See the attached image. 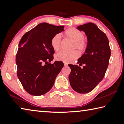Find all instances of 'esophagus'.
<instances>
[{"mask_svg": "<svg viewBox=\"0 0 124 124\" xmlns=\"http://www.w3.org/2000/svg\"><path fill=\"white\" fill-rule=\"evenodd\" d=\"M67 65H68V64H67V63L64 62V66H67Z\"/></svg>", "mask_w": 124, "mask_h": 124, "instance_id": "esophagus-1", "label": "esophagus"}]
</instances>
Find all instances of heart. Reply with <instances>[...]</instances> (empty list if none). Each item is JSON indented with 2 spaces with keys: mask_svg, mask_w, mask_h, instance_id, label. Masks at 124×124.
<instances>
[{
  "mask_svg": "<svg viewBox=\"0 0 124 124\" xmlns=\"http://www.w3.org/2000/svg\"><path fill=\"white\" fill-rule=\"evenodd\" d=\"M64 36L74 41L73 48H77L80 51H83L86 48V43L84 40V34L83 32L76 28H70L67 29L64 33ZM51 45L54 51H58L62 45V39L59 34L54 35L51 38ZM79 53L78 51L74 50L71 52L61 51L56 54L55 59L58 61L65 62H71L79 57Z\"/></svg>",
  "mask_w": 124,
  "mask_h": 124,
  "instance_id": "obj_1",
  "label": "heart"
}]
</instances>
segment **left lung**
<instances>
[{"instance_id":"left-lung-1","label":"left lung","mask_w":124,"mask_h":124,"mask_svg":"<svg viewBox=\"0 0 124 124\" xmlns=\"http://www.w3.org/2000/svg\"><path fill=\"white\" fill-rule=\"evenodd\" d=\"M77 29L84 31L87 36V47L78 60L79 66L69 65L71 70L69 78L74 91L87 93L103 79L108 65L111 50L106 35L94 23L80 25ZM82 64L84 66L81 68L80 66Z\"/></svg>"}]
</instances>
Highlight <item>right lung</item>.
Returning <instances> with one entry per match:
<instances>
[{"mask_svg": "<svg viewBox=\"0 0 124 124\" xmlns=\"http://www.w3.org/2000/svg\"><path fill=\"white\" fill-rule=\"evenodd\" d=\"M64 26L42 23L21 38L16 58L17 74L29 94L38 96L48 92L64 66L62 62L50 63L54 53L51 45V38L64 31Z\"/></svg>", "mask_w": 124, "mask_h": 124, "instance_id": "obj_1", "label": "right lung"}]
</instances>
